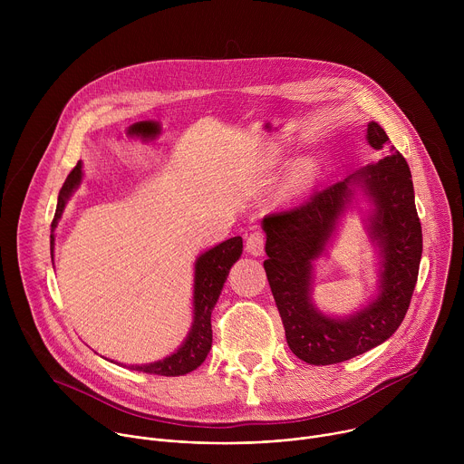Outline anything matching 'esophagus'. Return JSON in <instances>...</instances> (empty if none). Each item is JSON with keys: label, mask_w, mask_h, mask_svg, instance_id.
<instances>
[{"label": "esophagus", "mask_w": 464, "mask_h": 464, "mask_svg": "<svg viewBox=\"0 0 464 464\" xmlns=\"http://www.w3.org/2000/svg\"><path fill=\"white\" fill-rule=\"evenodd\" d=\"M264 244H266V238H264V233L255 231V233H251V235L247 237V240H246V249H247V253H251V255L256 256V255H262Z\"/></svg>", "instance_id": "1"}]
</instances>
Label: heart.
Instances as JSON below:
<instances>
[{
  "instance_id": "1",
  "label": "heart",
  "mask_w": 464,
  "mask_h": 464,
  "mask_svg": "<svg viewBox=\"0 0 464 464\" xmlns=\"http://www.w3.org/2000/svg\"><path fill=\"white\" fill-rule=\"evenodd\" d=\"M315 176H317L315 165L304 163V165H299V167L292 172V183H294V185H304V183H310Z\"/></svg>"
}]
</instances>
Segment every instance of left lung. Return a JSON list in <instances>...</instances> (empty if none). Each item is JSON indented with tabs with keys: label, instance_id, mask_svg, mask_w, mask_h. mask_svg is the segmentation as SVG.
Masks as SVG:
<instances>
[{
	"label": "left lung",
	"instance_id": "1",
	"mask_svg": "<svg viewBox=\"0 0 464 464\" xmlns=\"http://www.w3.org/2000/svg\"><path fill=\"white\" fill-rule=\"evenodd\" d=\"M367 141L380 150L389 141L378 122L367 124ZM360 180L377 209L372 236L379 240L382 261L381 294L349 320H333L309 303L311 262L334 236L339 217ZM264 270L279 308L292 353L312 365H333L371 351L391 338L406 317L419 277L422 227L415 208L410 167L399 150L369 163L343 181L315 188L292 209L270 213Z\"/></svg>",
	"mask_w": 464,
	"mask_h": 464
}]
</instances>
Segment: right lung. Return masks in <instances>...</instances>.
<instances>
[{"instance_id":"right-lung-1","label":"right lung","mask_w":464,"mask_h":464,"mask_svg":"<svg viewBox=\"0 0 464 464\" xmlns=\"http://www.w3.org/2000/svg\"><path fill=\"white\" fill-rule=\"evenodd\" d=\"M82 178L81 163L65 178L60 194L58 204L54 211V218L51 222V256H53V246H54V227L58 224V218L62 217V211L65 208V202L72 196V192L79 187ZM242 255V238L233 237L209 251H206L194 264V323L190 333L185 340V343L169 358L147 365H130V369L149 372V374H160V376H179L200 367L211 351L213 343V330H211V312L217 304V299L222 292V286L227 279V274L233 264Z\"/></svg>"}]
</instances>
